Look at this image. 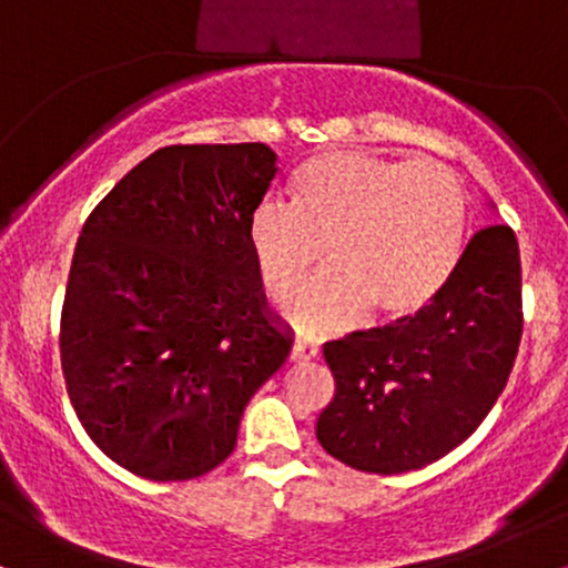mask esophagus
Masks as SVG:
<instances>
[{"mask_svg": "<svg viewBox=\"0 0 568 568\" xmlns=\"http://www.w3.org/2000/svg\"><path fill=\"white\" fill-rule=\"evenodd\" d=\"M315 357H317V347H315V344L293 342V347H291V363H296V366H304V363L315 361Z\"/></svg>", "mask_w": 568, "mask_h": 568, "instance_id": "34e87169", "label": "esophagus"}]
</instances>
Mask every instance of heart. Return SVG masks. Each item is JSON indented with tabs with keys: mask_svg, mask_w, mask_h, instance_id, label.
I'll list each match as a JSON object with an SVG mask.
<instances>
[{
	"mask_svg": "<svg viewBox=\"0 0 568 568\" xmlns=\"http://www.w3.org/2000/svg\"><path fill=\"white\" fill-rule=\"evenodd\" d=\"M467 211L465 184L443 162L334 149L298 168L291 207H253L245 243L275 302L315 270L323 247L328 272L293 298L288 317L304 334L328 336L363 310L397 321L433 302L462 256Z\"/></svg>",
	"mask_w": 568,
	"mask_h": 568,
	"instance_id": "obj_1",
	"label": "heart"
}]
</instances>
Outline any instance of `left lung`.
Wrapping results in <instances>:
<instances>
[{
    "mask_svg": "<svg viewBox=\"0 0 568 568\" xmlns=\"http://www.w3.org/2000/svg\"><path fill=\"white\" fill-rule=\"evenodd\" d=\"M520 334L518 240L507 224H488L416 315L323 344L336 393L317 419V440L363 473L438 462L494 408Z\"/></svg>",
    "mask_w": 568,
    "mask_h": 568,
    "instance_id": "1",
    "label": "left lung"
}]
</instances>
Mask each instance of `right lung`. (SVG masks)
Masks as SVG:
<instances>
[{
	"label": "right lung",
	"mask_w": 568,
	"mask_h": 568,
	"mask_svg": "<svg viewBox=\"0 0 568 568\" xmlns=\"http://www.w3.org/2000/svg\"><path fill=\"white\" fill-rule=\"evenodd\" d=\"M266 143L149 154L95 205L71 258L61 368L84 433L149 480L211 473L283 366L245 224L277 175Z\"/></svg>",
	"instance_id": "obj_1"
}]
</instances>
